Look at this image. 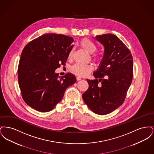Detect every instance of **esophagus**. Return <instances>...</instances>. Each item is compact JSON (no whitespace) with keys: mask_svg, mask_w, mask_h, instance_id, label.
I'll list each match as a JSON object with an SVG mask.
<instances>
[{"mask_svg":"<svg viewBox=\"0 0 154 154\" xmlns=\"http://www.w3.org/2000/svg\"><path fill=\"white\" fill-rule=\"evenodd\" d=\"M76 80L77 81L81 80V78L80 77L77 76V77H76Z\"/></svg>","mask_w":154,"mask_h":154,"instance_id":"esophagus-1","label":"esophagus"}]
</instances>
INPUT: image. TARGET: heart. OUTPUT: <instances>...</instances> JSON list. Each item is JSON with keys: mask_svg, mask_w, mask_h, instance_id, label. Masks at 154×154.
Returning <instances> with one entry per match:
<instances>
[{"mask_svg": "<svg viewBox=\"0 0 154 154\" xmlns=\"http://www.w3.org/2000/svg\"><path fill=\"white\" fill-rule=\"evenodd\" d=\"M80 45L82 48L87 51L88 52L92 54L96 51V46L92 41L87 38H84L81 40ZM72 52L71 51L69 54V58H70L72 56ZM96 60H99L98 59ZM94 69L93 65L91 64H81V63H75L70 67V72L74 74L80 76V77H85Z\"/></svg>", "mask_w": 154, "mask_h": 154, "instance_id": "heart-1", "label": "heart"}]
</instances>
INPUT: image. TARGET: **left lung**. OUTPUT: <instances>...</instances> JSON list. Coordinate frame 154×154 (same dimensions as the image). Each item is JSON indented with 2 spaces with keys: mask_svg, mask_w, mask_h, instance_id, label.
Masks as SVG:
<instances>
[{
  "mask_svg": "<svg viewBox=\"0 0 154 154\" xmlns=\"http://www.w3.org/2000/svg\"><path fill=\"white\" fill-rule=\"evenodd\" d=\"M104 47V55L95 80H87V91L82 99L92 111L106 115L116 110L124 102L132 83L133 62L132 54L125 44L113 34L96 36Z\"/></svg>",
  "mask_w": 154,
  "mask_h": 154,
  "instance_id": "1",
  "label": "left lung"
}]
</instances>
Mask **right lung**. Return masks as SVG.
Instances as JSON below:
<instances>
[{
    "mask_svg": "<svg viewBox=\"0 0 154 154\" xmlns=\"http://www.w3.org/2000/svg\"><path fill=\"white\" fill-rule=\"evenodd\" d=\"M72 37L44 34L25 45L18 67V80L24 102L40 112L54 109L66 89L76 82L67 73L59 78L55 69L65 65L72 51ZM31 44L30 45V44Z\"/></svg>",
    "mask_w": 154,
    "mask_h": 154,
    "instance_id": "right-lung-1",
    "label": "right lung"
}]
</instances>
